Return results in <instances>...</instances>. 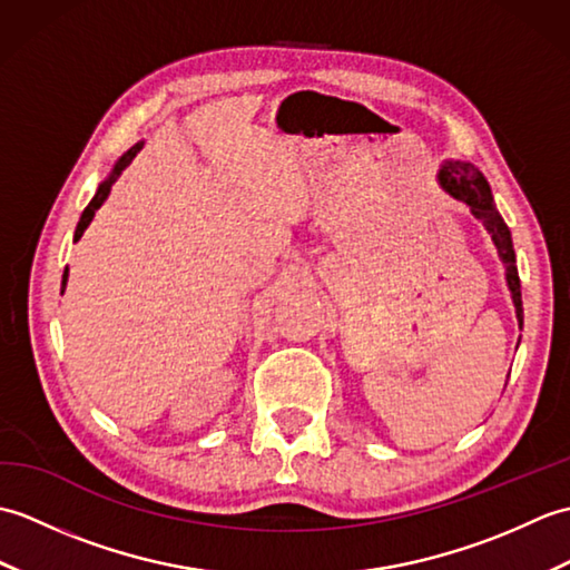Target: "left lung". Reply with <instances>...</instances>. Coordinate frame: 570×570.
I'll use <instances>...</instances> for the list:
<instances>
[{
	"label": "left lung",
	"mask_w": 570,
	"mask_h": 570,
	"mask_svg": "<svg viewBox=\"0 0 570 570\" xmlns=\"http://www.w3.org/2000/svg\"><path fill=\"white\" fill-rule=\"evenodd\" d=\"M439 180L453 198L468 203L472 215H475L478 220H482V225L488 227L494 247H498V252H500V259L507 266V284H510V292H512V298H514L517 321H519V325H522L524 323L522 282H519V272H517L512 235H510V227H507V223L502 220V215L498 213V208H494V200H492V193H490L485 176L478 171L475 164L445 161L441 166Z\"/></svg>",
	"instance_id": "obj_1"
}]
</instances>
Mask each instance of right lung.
Segmentation results:
<instances>
[{"label": "right lung", "instance_id": "obj_1", "mask_svg": "<svg viewBox=\"0 0 570 570\" xmlns=\"http://www.w3.org/2000/svg\"><path fill=\"white\" fill-rule=\"evenodd\" d=\"M141 149V144H135V147H131L125 156H122V159H119L117 164H115V168H112V174H110V178H107V180H102V184H100V188H98V193H95V198L88 203V208H85L82 210V215H80V223H78V227H76V242L82 237V233H85V227H88L90 225V220H92V215H95V210H98L100 208V205L105 203V198L107 196H110V190H112V184H115V180L119 178V174H122L125 171V168L131 164V159H135V156H137V151ZM66 282H68V269H66V274H63V288H66Z\"/></svg>", "mask_w": 570, "mask_h": 570}]
</instances>
